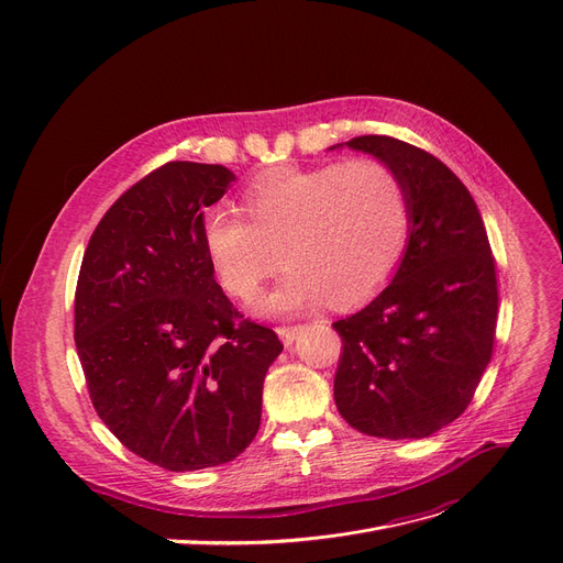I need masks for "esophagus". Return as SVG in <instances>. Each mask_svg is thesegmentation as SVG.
I'll use <instances>...</instances> for the list:
<instances>
[{
	"label": "esophagus",
	"instance_id": "esophagus-1",
	"mask_svg": "<svg viewBox=\"0 0 563 563\" xmlns=\"http://www.w3.org/2000/svg\"><path fill=\"white\" fill-rule=\"evenodd\" d=\"M301 331H303V327H278V335L285 344H291L301 335Z\"/></svg>",
	"mask_w": 563,
	"mask_h": 563
}]
</instances>
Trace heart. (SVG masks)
Returning a JSON list of instances; mask_svg holds the SVG:
<instances>
[{
  "label": "heart",
  "instance_id": "obj_1",
  "mask_svg": "<svg viewBox=\"0 0 563 563\" xmlns=\"http://www.w3.org/2000/svg\"><path fill=\"white\" fill-rule=\"evenodd\" d=\"M244 212L214 205L200 236L223 289L251 301L274 272L280 244L287 269L260 303L294 312L321 299L335 308L363 301L399 266L410 234L401 177L378 159L266 168L242 191Z\"/></svg>",
  "mask_w": 563,
  "mask_h": 563
}]
</instances>
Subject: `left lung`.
Instances as JSON below:
<instances>
[{"label": "left lung", "mask_w": 563, "mask_h": 563, "mask_svg": "<svg viewBox=\"0 0 563 563\" xmlns=\"http://www.w3.org/2000/svg\"><path fill=\"white\" fill-rule=\"evenodd\" d=\"M397 170L410 234L393 283L340 319V416L361 433L410 440L454 422L493 356L497 276L488 234L459 177L431 153L393 136L346 141Z\"/></svg>", "instance_id": "obj_1"}]
</instances>
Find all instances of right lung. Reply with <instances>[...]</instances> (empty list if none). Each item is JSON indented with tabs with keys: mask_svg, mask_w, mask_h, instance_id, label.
I'll use <instances>...</instances> for the list:
<instances>
[{
	"mask_svg": "<svg viewBox=\"0 0 563 563\" xmlns=\"http://www.w3.org/2000/svg\"><path fill=\"white\" fill-rule=\"evenodd\" d=\"M232 180L196 162L147 173L109 207L77 278L75 344L93 408L130 452L170 472L251 445L283 351L230 303L202 246V210Z\"/></svg>",
	"mask_w": 563,
	"mask_h": 563,
	"instance_id": "add662e5",
	"label": "right lung"
}]
</instances>
